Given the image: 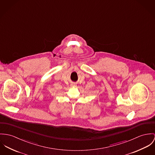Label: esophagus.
<instances>
[{"label": "esophagus", "instance_id": "34e87169", "mask_svg": "<svg viewBox=\"0 0 155 155\" xmlns=\"http://www.w3.org/2000/svg\"><path fill=\"white\" fill-rule=\"evenodd\" d=\"M71 87H76V84H71Z\"/></svg>", "mask_w": 155, "mask_h": 155}]
</instances>
